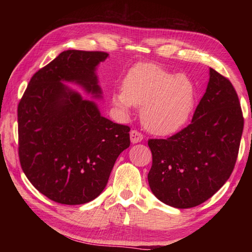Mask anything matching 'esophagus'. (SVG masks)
Here are the masks:
<instances>
[{"instance_id": "1", "label": "esophagus", "mask_w": 252, "mask_h": 252, "mask_svg": "<svg viewBox=\"0 0 252 252\" xmlns=\"http://www.w3.org/2000/svg\"><path fill=\"white\" fill-rule=\"evenodd\" d=\"M130 139H131V142L132 143H139L141 142L143 140V135L140 133V132H138L136 130H132L130 132Z\"/></svg>"}]
</instances>
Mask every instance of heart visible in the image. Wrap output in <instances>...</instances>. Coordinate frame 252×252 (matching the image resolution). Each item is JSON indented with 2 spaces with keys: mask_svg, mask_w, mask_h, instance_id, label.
Masks as SVG:
<instances>
[{
  "mask_svg": "<svg viewBox=\"0 0 252 252\" xmlns=\"http://www.w3.org/2000/svg\"><path fill=\"white\" fill-rule=\"evenodd\" d=\"M113 103L125 113L141 109L142 125L157 135L177 133L193 112L197 88L187 74H173L155 64H139L129 71L123 90L113 93Z\"/></svg>",
  "mask_w": 252,
  "mask_h": 252,
  "instance_id": "obj_1",
  "label": "heart"
}]
</instances>
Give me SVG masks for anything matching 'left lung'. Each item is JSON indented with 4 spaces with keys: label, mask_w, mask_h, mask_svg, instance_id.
<instances>
[{
    "label": "left lung",
    "mask_w": 252,
    "mask_h": 252,
    "mask_svg": "<svg viewBox=\"0 0 252 252\" xmlns=\"http://www.w3.org/2000/svg\"><path fill=\"white\" fill-rule=\"evenodd\" d=\"M208 87L192 121L177 134L148 141L152 193L178 209L197 207L222 187L236 164L244 118L231 82L209 69Z\"/></svg>",
    "instance_id": "left-lung-1"
}]
</instances>
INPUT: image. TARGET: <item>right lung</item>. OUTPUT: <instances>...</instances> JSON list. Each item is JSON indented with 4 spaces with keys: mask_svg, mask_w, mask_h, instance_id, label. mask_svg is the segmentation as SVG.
Wrapping results in <instances>:
<instances>
[{
    "mask_svg": "<svg viewBox=\"0 0 252 252\" xmlns=\"http://www.w3.org/2000/svg\"><path fill=\"white\" fill-rule=\"evenodd\" d=\"M105 52L63 51L32 76L18 106L19 157L29 181L62 204H83L100 195L130 127L101 116L93 100L65 83L102 99L96 75Z\"/></svg>",
    "mask_w": 252,
    "mask_h": 252,
    "instance_id": "obj_1",
    "label": "right lung"
}]
</instances>
